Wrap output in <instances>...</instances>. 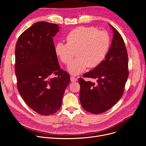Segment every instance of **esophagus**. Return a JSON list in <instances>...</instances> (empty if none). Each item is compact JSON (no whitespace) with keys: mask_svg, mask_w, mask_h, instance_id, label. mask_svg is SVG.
Instances as JSON below:
<instances>
[{"mask_svg":"<svg viewBox=\"0 0 146 146\" xmlns=\"http://www.w3.org/2000/svg\"><path fill=\"white\" fill-rule=\"evenodd\" d=\"M70 81L71 82H74V81H77V78L73 76H71L70 77Z\"/></svg>","mask_w":146,"mask_h":146,"instance_id":"obj_1","label":"esophagus"}]
</instances>
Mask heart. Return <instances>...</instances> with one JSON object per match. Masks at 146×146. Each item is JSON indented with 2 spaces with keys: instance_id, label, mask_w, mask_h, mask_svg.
<instances>
[{
  "instance_id": "b5f03b06",
  "label": "heart",
  "mask_w": 146,
  "mask_h": 146,
  "mask_svg": "<svg viewBox=\"0 0 146 146\" xmlns=\"http://www.w3.org/2000/svg\"><path fill=\"white\" fill-rule=\"evenodd\" d=\"M67 43L58 42L55 47L56 55L61 61L69 65L74 57L77 58L68 67V71L77 75L87 66L93 68L99 65L105 58L110 47V37L103 31L92 27H81L72 30L66 37Z\"/></svg>"
}]
</instances>
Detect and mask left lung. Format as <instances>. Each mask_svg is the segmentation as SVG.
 <instances>
[{
    "label": "left lung",
    "instance_id": "1",
    "mask_svg": "<svg viewBox=\"0 0 146 146\" xmlns=\"http://www.w3.org/2000/svg\"><path fill=\"white\" fill-rule=\"evenodd\" d=\"M113 30L111 45L105 59L83 77L96 80V83L78 78L80 101L86 111L100 114L111 108L122 97L127 81L128 57L124 41L118 32Z\"/></svg>",
    "mask_w": 146,
    "mask_h": 146
}]
</instances>
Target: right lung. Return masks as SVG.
Instances as JSON below:
<instances>
[{
	"mask_svg": "<svg viewBox=\"0 0 146 146\" xmlns=\"http://www.w3.org/2000/svg\"><path fill=\"white\" fill-rule=\"evenodd\" d=\"M58 25L36 23L21 35L15 51L17 88L27 105L43 115L59 110L69 74L60 68L53 37ZM53 75L55 77H52Z\"/></svg>",
	"mask_w": 146,
	"mask_h": 146,
	"instance_id": "obj_1",
	"label": "right lung"
}]
</instances>
